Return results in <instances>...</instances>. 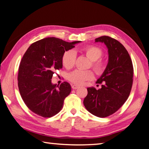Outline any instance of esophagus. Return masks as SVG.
I'll use <instances>...</instances> for the list:
<instances>
[{"mask_svg": "<svg viewBox=\"0 0 149 149\" xmlns=\"http://www.w3.org/2000/svg\"><path fill=\"white\" fill-rule=\"evenodd\" d=\"M79 87V86L77 85H72V88L73 89H77V88H78Z\"/></svg>", "mask_w": 149, "mask_h": 149, "instance_id": "34e87169", "label": "esophagus"}]
</instances>
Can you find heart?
<instances>
[{
    "instance_id": "b5f03b06",
    "label": "heart",
    "mask_w": 149,
    "mask_h": 149,
    "mask_svg": "<svg viewBox=\"0 0 149 149\" xmlns=\"http://www.w3.org/2000/svg\"><path fill=\"white\" fill-rule=\"evenodd\" d=\"M83 53L92 61L91 66L95 71L100 74L102 73L105 69V64L104 61L99 60L103 55V51L100 48L95 45H88L83 49ZM76 55L74 51L69 50L64 53L62 58L64 66L67 69H70L74 67ZM94 77L93 72L91 70H76L70 73L68 79L70 81L81 85L85 81L91 80Z\"/></svg>"
}]
</instances>
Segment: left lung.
Here are the masks:
<instances>
[{
  "mask_svg": "<svg viewBox=\"0 0 149 149\" xmlns=\"http://www.w3.org/2000/svg\"><path fill=\"white\" fill-rule=\"evenodd\" d=\"M95 42L106 45L108 63L97 80V83H102V88H87L83 104L88 111L103 118L115 113L128 99L133 83L134 68L128 52L117 40L103 36L96 38Z\"/></svg>",
  "mask_w": 149,
  "mask_h": 149,
  "instance_id": "left-lung-1",
  "label": "left lung"
}]
</instances>
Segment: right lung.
<instances>
[{
    "mask_svg": "<svg viewBox=\"0 0 149 149\" xmlns=\"http://www.w3.org/2000/svg\"><path fill=\"white\" fill-rule=\"evenodd\" d=\"M80 42L45 38L32 44L24 54L19 68L18 87L23 102L32 112L51 117L62 109L71 86L66 81L56 86L51 79L55 70L63 68L65 51Z\"/></svg>",
    "mask_w": 149,
    "mask_h": 149,
    "instance_id": "add662e5",
    "label": "right lung"
}]
</instances>
